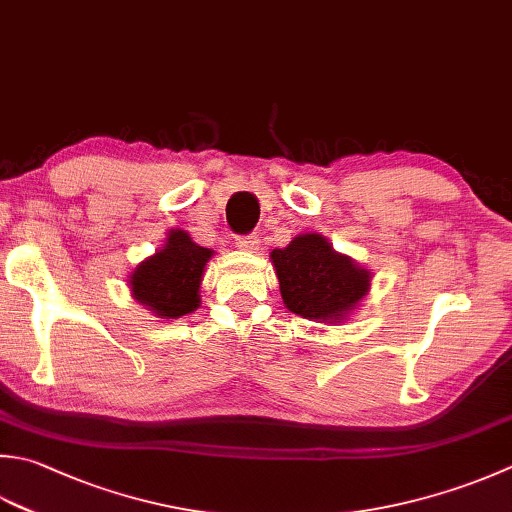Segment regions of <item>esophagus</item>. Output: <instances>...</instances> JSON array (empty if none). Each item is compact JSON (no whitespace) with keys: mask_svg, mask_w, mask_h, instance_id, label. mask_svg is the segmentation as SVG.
Returning a JSON list of instances; mask_svg holds the SVG:
<instances>
[{"mask_svg":"<svg viewBox=\"0 0 512 512\" xmlns=\"http://www.w3.org/2000/svg\"><path fill=\"white\" fill-rule=\"evenodd\" d=\"M235 244H237L239 250H248V253H255V250H259V237L257 235L237 237Z\"/></svg>","mask_w":512,"mask_h":512,"instance_id":"esophagus-1","label":"esophagus"}]
</instances>
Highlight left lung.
Wrapping results in <instances>:
<instances>
[{
  "label": "left lung",
  "mask_w": 512,
  "mask_h": 512,
  "mask_svg": "<svg viewBox=\"0 0 512 512\" xmlns=\"http://www.w3.org/2000/svg\"><path fill=\"white\" fill-rule=\"evenodd\" d=\"M284 306L310 322L339 324L355 313L373 273L353 257L337 253L319 233H302L270 253Z\"/></svg>",
  "instance_id": "8db88e82"
}]
</instances>
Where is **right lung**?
Instances as JSON below:
<instances>
[{
	"mask_svg": "<svg viewBox=\"0 0 512 512\" xmlns=\"http://www.w3.org/2000/svg\"><path fill=\"white\" fill-rule=\"evenodd\" d=\"M215 250L193 242L186 230L170 228L166 244L135 266L128 277L133 299L162 319L184 317L202 304L199 288Z\"/></svg>",
	"mask_w": 512,
	"mask_h": 512,
	"instance_id": "1",
	"label": "right lung"
}]
</instances>
